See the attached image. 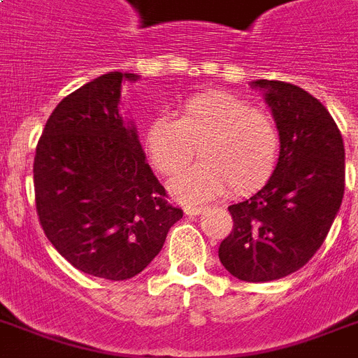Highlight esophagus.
I'll use <instances>...</instances> for the list:
<instances>
[{
	"mask_svg": "<svg viewBox=\"0 0 358 358\" xmlns=\"http://www.w3.org/2000/svg\"><path fill=\"white\" fill-rule=\"evenodd\" d=\"M204 210H206L204 206H185L184 212H185V215H187V217H196V215H201Z\"/></svg>",
	"mask_w": 358,
	"mask_h": 358,
	"instance_id": "34e87169",
	"label": "esophagus"
}]
</instances>
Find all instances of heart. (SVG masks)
<instances>
[{"label":"heart","mask_w":358,"mask_h":358,"mask_svg":"<svg viewBox=\"0 0 358 358\" xmlns=\"http://www.w3.org/2000/svg\"><path fill=\"white\" fill-rule=\"evenodd\" d=\"M148 162L165 176L178 173L199 148L202 163L178 174L171 191L187 202H201L229 189L245 195L271 178L280 159V131L269 113L243 98L210 92L187 98L176 120L162 115L143 135Z\"/></svg>","instance_id":"b5f03b06"}]
</instances>
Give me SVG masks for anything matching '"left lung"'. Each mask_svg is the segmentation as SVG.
<instances>
[{
  "label": "left lung",
  "mask_w": 358,
  "mask_h": 358,
  "mask_svg": "<svg viewBox=\"0 0 358 358\" xmlns=\"http://www.w3.org/2000/svg\"><path fill=\"white\" fill-rule=\"evenodd\" d=\"M280 131V159L258 193L229 206L234 229L219 245L224 269L269 282L305 266L327 238L345 187L340 129L317 98L292 83L256 80Z\"/></svg>",
  "instance_id": "8db88e82"
}]
</instances>
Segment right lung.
<instances>
[{"mask_svg": "<svg viewBox=\"0 0 358 358\" xmlns=\"http://www.w3.org/2000/svg\"><path fill=\"white\" fill-rule=\"evenodd\" d=\"M108 72L63 98L36 145V213L59 255L108 280L139 275L182 219L146 163L137 128L120 115L124 83Z\"/></svg>", "mask_w": 358, "mask_h": 358, "instance_id": "1", "label": "right lung"}]
</instances>
